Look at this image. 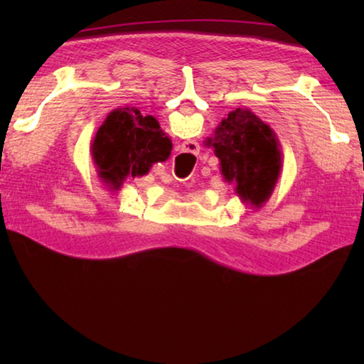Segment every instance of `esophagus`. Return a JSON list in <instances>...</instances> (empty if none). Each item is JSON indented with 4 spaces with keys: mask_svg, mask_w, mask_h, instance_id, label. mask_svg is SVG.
Instances as JSON below:
<instances>
[{
    "mask_svg": "<svg viewBox=\"0 0 364 364\" xmlns=\"http://www.w3.org/2000/svg\"><path fill=\"white\" fill-rule=\"evenodd\" d=\"M189 143H193V141H189Z\"/></svg>",
    "mask_w": 364,
    "mask_h": 364,
    "instance_id": "obj_1",
    "label": "esophagus"
}]
</instances>
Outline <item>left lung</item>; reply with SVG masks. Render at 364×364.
<instances>
[{"mask_svg":"<svg viewBox=\"0 0 364 364\" xmlns=\"http://www.w3.org/2000/svg\"><path fill=\"white\" fill-rule=\"evenodd\" d=\"M205 144L213 147L223 180L236 184L239 199L254 208L263 207L282 168L281 143L273 128L250 109L237 107L220 122Z\"/></svg>","mask_w":364,"mask_h":364,"instance_id":"obj_1","label":"left lung"}]
</instances>
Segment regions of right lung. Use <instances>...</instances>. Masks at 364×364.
Here are the masks:
<instances>
[{
	"mask_svg": "<svg viewBox=\"0 0 364 364\" xmlns=\"http://www.w3.org/2000/svg\"><path fill=\"white\" fill-rule=\"evenodd\" d=\"M171 147L156 117L125 106L109 112L97 128L91 156L101 181L109 191H120L128 176H144L154 164L165 162Z\"/></svg>",
	"mask_w": 364,
	"mask_h": 364,
	"instance_id": "obj_1",
	"label": "right lung"
}]
</instances>
